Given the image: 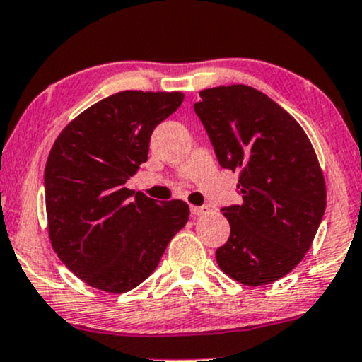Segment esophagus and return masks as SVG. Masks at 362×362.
Here are the masks:
<instances>
[{"mask_svg":"<svg viewBox=\"0 0 362 362\" xmlns=\"http://www.w3.org/2000/svg\"><path fill=\"white\" fill-rule=\"evenodd\" d=\"M208 210H210V208H208L206 205H203V206H191V215H194V216L206 215Z\"/></svg>","mask_w":362,"mask_h":362,"instance_id":"34e87169","label":"esophagus"}]
</instances>
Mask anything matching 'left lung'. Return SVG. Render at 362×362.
Here are the masks:
<instances>
[{
    "label": "left lung",
    "instance_id": "obj_1",
    "mask_svg": "<svg viewBox=\"0 0 362 362\" xmlns=\"http://www.w3.org/2000/svg\"><path fill=\"white\" fill-rule=\"evenodd\" d=\"M194 112L222 168L239 171L242 205L222 208L230 237L215 256L247 286L278 281L312 247L325 180L307 134L286 110L245 84L199 91Z\"/></svg>",
    "mask_w": 362,
    "mask_h": 362
}]
</instances>
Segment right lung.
I'll return each mask as SVG.
<instances>
[{
  "mask_svg": "<svg viewBox=\"0 0 362 362\" xmlns=\"http://www.w3.org/2000/svg\"><path fill=\"white\" fill-rule=\"evenodd\" d=\"M180 91H120L98 101L55 139L45 164L52 249L67 269L106 293H125L156 271L189 206L125 188L146 163L152 132L180 108Z\"/></svg>",
  "mask_w": 362,
  "mask_h": 362,
  "instance_id": "1",
  "label": "right lung"
}]
</instances>
